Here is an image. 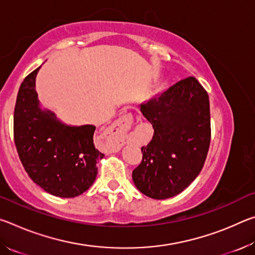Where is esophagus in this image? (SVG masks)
Returning <instances> with one entry per match:
<instances>
[{
    "mask_svg": "<svg viewBox=\"0 0 255 255\" xmlns=\"http://www.w3.org/2000/svg\"><path fill=\"white\" fill-rule=\"evenodd\" d=\"M132 124V115L127 114L120 117L117 122L112 124L107 129V138L109 147L112 152H117L123 145L124 138L126 136Z\"/></svg>",
    "mask_w": 255,
    "mask_h": 255,
    "instance_id": "34e87169",
    "label": "esophagus"
}]
</instances>
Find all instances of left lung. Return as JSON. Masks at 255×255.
Wrapping results in <instances>:
<instances>
[{
    "label": "left lung",
    "instance_id": "left-lung-1",
    "mask_svg": "<svg viewBox=\"0 0 255 255\" xmlns=\"http://www.w3.org/2000/svg\"><path fill=\"white\" fill-rule=\"evenodd\" d=\"M140 110L154 135L141 147L143 158L132 171L133 183L153 199L179 195L200 173L208 154V93L196 77L189 76L144 102Z\"/></svg>",
    "mask_w": 255,
    "mask_h": 255
}]
</instances>
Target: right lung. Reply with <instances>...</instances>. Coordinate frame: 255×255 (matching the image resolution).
I'll use <instances>...</instances> for the list:
<instances>
[{"instance_id": "1", "label": "right lung", "mask_w": 255, "mask_h": 255, "mask_svg": "<svg viewBox=\"0 0 255 255\" xmlns=\"http://www.w3.org/2000/svg\"><path fill=\"white\" fill-rule=\"evenodd\" d=\"M38 67L20 85L14 107L13 137L29 178L50 195L76 197L96 180L97 161L105 154L96 148L92 125L71 127L38 107Z\"/></svg>"}]
</instances>
